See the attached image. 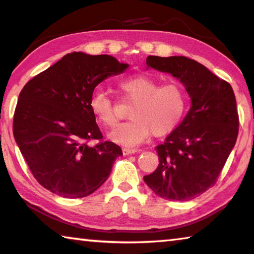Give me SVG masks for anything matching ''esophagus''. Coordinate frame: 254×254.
I'll return each mask as SVG.
<instances>
[{
	"mask_svg": "<svg viewBox=\"0 0 254 254\" xmlns=\"http://www.w3.org/2000/svg\"><path fill=\"white\" fill-rule=\"evenodd\" d=\"M123 154L124 156H128V154H133L135 152H139L140 150L139 149H130V148H123Z\"/></svg>",
	"mask_w": 254,
	"mask_h": 254,
	"instance_id": "esophagus-1",
	"label": "esophagus"
}]
</instances>
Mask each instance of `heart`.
<instances>
[{
    "label": "heart",
    "mask_w": 254,
    "mask_h": 254,
    "mask_svg": "<svg viewBox=\"0 0 254 254\" xmlns=\"http://www.w3.org/2000/svg\"><path fill=\"white\" fill-rule=\"evenodd\" d=\"M119 88L124 97L134 102L128 112L130 121L120 124L109 134L113 142L123 147L139 145L151 133L156 136L169 134L186 113V93L178 84L159 85L148 76L137 75L122 79ZM89 109L104 127H113L117 124L114 103L106 92L96 89L89 98Z\"/></svg>",
    "instance_id": "heart-1"
}]
</instances>
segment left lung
<instances>
[{"label": "left lung", "instance_id": "8db88e82", "mask_svg": "<svg viewBox=\"0 0 254 254\" xmlns=\"http://www.w3.org/2000/svg\"><path fill=\"white\" fill-rule=\"evenodd\" d=\"M147 66L177 78L191 105L182 123L156 148L159 166L143 180L161 198L192 199L216 183L235 145L239 115L234 92L229 83L184 56H149Z\"/></svg>", "mask_w": 254, "mask_h": 254}]
</instances>
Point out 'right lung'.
Listing matches in <instances>:
<instances>
[{"instance_id":"add662e5","label":"right lung","mask_w":254,"mask_h":254,"mask_svg":"<svg viewBox=\"0 0 254 254\" xmlns=\"http://www.w3.org/2000/svg\"><path fill=\"white\" fill-rule=\"evenodd\" d=\"M128 64L109 55L71 53L34 76L19 95L13 134L21 153L41 186L65 198L91 195L109 178L122 150L102 140L89 98L107 77Z\"/></svg>"}]
</instances>
